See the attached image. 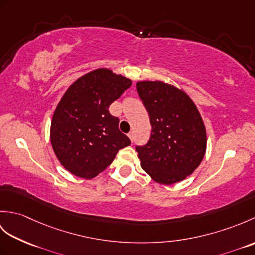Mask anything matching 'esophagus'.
<instances>
[{
	"label": "esophagus",
	"instance_id": "1",
	"mask_svg": "<svg viewBox=\"0 0 255 255\" xmlns=\"http://www.w3.org/2000/svg\"><path fill=\"white\" fill-rule=\"evenodd\" d=\"M128 137H129V139L131 140V141H133V138H134V137H133V132H131V131L129 132V133H128Z\"/></svg>",
	"mask_w": 255,
	"mask_h": 255
}]
</instances>
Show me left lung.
<instances>
[{
  "label": "left lung",
  "mask_w": 255,
  "mask_h": 255,
  "mask_svg": "<svg viewBox=\"0 0 255 255\" xmlns=\"http://www.w3.org/2000/svg\"><path fill=\"white\" fill-rule=\"evenodd\" d=\"M137 92L151 124L148 142L136 147L141 167L156 183L183 181L206 152V129L196 105L185 92L161 81L138 82Z\"/></svg>",
  "instance_id": "8db88e82"
}]
</instances>
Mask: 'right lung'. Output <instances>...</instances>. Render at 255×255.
<instances>
[{"mask_svg": "<svg viewBox=\"0 0 255 255\" xmlns=\"http://www.w3.org/2000/svg\"><path fill=\"white\" fill-rule=\"evenodd\" d=\"M131 86V80L97 69L78 79L52 116L50 141L58 160L72 174L92 178L110 165L130 139L108 111Z\"/></svg>", "mask_w": 255, "mask_h": 255, "instance_id": "add662e5", "label": "right lung"}]
</instances>
